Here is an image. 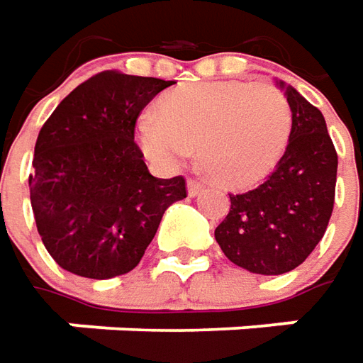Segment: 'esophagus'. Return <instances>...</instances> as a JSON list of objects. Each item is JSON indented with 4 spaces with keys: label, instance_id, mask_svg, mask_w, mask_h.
Returning a JSON list of instances; mask_svg holds the SVG:
<instances>
[{
    "label": "esophagus",
    "instance_id": "34e87169",
    "mask_svg": "<svg viewBox=\"0 0 363 363\" xmlns=\"http://www.w3.org/2000/svg\"><path fill=\"white\" fill-rule=\"evenodd\" d=\"M186 191H189V196H196V194L203 191V182L191 179V181L186 182Z\"/></svg>",
    "mask_w": 363,
    "mask_h": 363
}]
</instances>
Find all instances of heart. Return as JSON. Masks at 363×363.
Instances as JSON below:
<instances>
[{"mask_svg": "<svg viewBox=\"0 0 363 363\" xmlns=\"http://www.w3.org/2000/svg\"><path fill=\"white\" fill-rule=\"evenodd\" d=\"M291 110L275 88L237 80L184 84L136 120V144L157 169H181L199 155L213 179L247 189L269 177L289 144Z\"/></svg>", "mask_w": 363, "mask_h": 363, "instance_id": "heart-1", "label": "heart"}]
</instances>
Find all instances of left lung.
I'll return each mask as SVG.
<instances>
[{
	"label": "left lung",
	"mask_w": 363,
	"mask_h": 363,
	"mask_svg": "<svg viewBox=\"0 0 363 363\" xmlns=\"http://www.w3.org/2000/svg\"><path fill=\"white\" fill-rule=\"evenodd\" d=\"M291 110V134L277 169L257 189L229 194L231 208L215 229L227 259L257 275H281L306 261L328 229L337 155L325 118L277 80Z\"/></svg>",
	"instance_id": "obj_1"
}]
</instances>
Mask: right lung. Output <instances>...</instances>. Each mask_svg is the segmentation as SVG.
I'll return each instance as SVG.
<instances>
[{"mask_svg":"<svg viewBox=\"0 0 363 363\" xmlns=\"http://www.w3.org/2000/svg\"><path fill=\"white\" fill-rule=\"evenodd\" d=\"M177 82L102 72L72 90L35 140L30 201L57 265L88 279L136 267L184 179H157L134 143L143 108Z\"/></svg>","mask_w":363,"mask_h":363,"instance_id":"add662e5","label":"right lung"}]
</instances>
